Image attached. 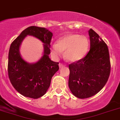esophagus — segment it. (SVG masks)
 <instances>
[{
	"label": "esophagus",
	"mask_w": 120,
	"mask_h": 120,
	"mask_svg": "<svg viewBox=\"0 0 120 120\" xmlns=\"http://www.w3.org/2000/svg\"><path fill=\"white\" fill-rule=\"evenodd\" d=\"M64 65H63V64H61V63H60V64H59V68H61L64 67Z\"/></svg>",
	"instance_id": "34e87169"
}]
</instances>
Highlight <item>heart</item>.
<instances>
[{
  "instance_id": "b5f03b06",
  "label": "heart",
  "mask_w": 120,
  "mask_h": 120,
  "mask_svg": "<svg viewBox=\"0 0 120 120\" xmlns=\"http://www.w3.org/2000/svg\"><path fill=\"white\" fill-rule=\"evenodd\" d=\"M89 41L85 36L76 34L64 35L50 46L51 54L55 58H59L64 51V58L70 62H76L83 59L87 54Z\"/></svg>"
}]
</instances>
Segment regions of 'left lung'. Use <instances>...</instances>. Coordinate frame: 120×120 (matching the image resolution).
I'll return each mask as SVG.
<instances>
[{
  "label": "left lung",
  "mask_w": 120,
  "mask_h": 120,
  "mask_svg": "<svg viewBox=\"0 0 120 120\" xmlns=\"http://www.w3.org/2000/svg\"><path fill=\"white\" fill-rule=\"evenodd\" d=\"M89 52L83 59L69 65V87L74 95L82 99L100 91L108 82L110 72L108 46L93 30H89Z\"/></svg>",
  "instance_id": "8db88e82"
}]
</instances>
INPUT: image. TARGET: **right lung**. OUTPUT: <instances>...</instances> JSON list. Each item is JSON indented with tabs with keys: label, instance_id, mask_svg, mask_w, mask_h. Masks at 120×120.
Returning <instances> with one entry per match:
<instances>
[{
	"label": "right lung",
	"instance_id": "1",
	"mask_svg": "<svg viewBox=\"0 0 120 120\" xmlns=\"http://www.w3.org/2000/svg\"><path fill=\"white\" fill-rule=\"evenodd\" d=\"M52 35L45 28L32 26L23 30L11 44L8 76L13 87L23 96L34 99L42 97L48 89L52 76L59 70V63L51 60L49 57ZM27 35L38 38L44 43L43 56L36 63H28L19 53V46Z\"/></svg>",
	"mask_w": 120,
	"mask_h": 120
}]
</instances>
